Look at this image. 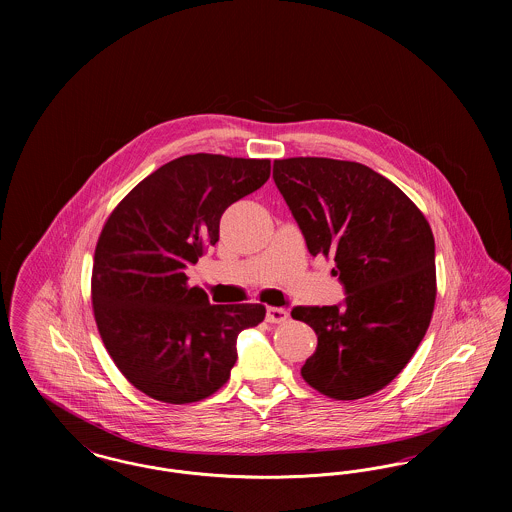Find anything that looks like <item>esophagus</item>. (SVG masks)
I'll use <instances>...</instances> for the list:
<instances>
[{
	"mask_svg": "<svg viewBox=\"0 0 512 512\" xmlns=\"http://www.w3.org/2000/svg\"><path fill=\"white\" fill-rule=\"evenodd\" d=\"M288 318H290V313L286 309H282V307H268L267 309V320L272 322V324H282Z\"/></svg>",
	"mask_w": 512,
	"mask_h": 512,
	"instance_id": "esophagus-1",
	"label": "esophagus"
}]
</instances>
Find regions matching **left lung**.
Wrapping results in <instances>:
<instances>
[{
  "label": "left lung",
  "instance_id": "8db88e82",
  "mask_svg": "<svg viewBox=\"0 0 512 512\" xmlns=\"http://www.w3.org/2000/svg\"><path fill=\"white\" fill-rule=\"evenodd\" d=\"M272 178L311 255L334 257L345 303L295 307L317 334L303 380L353 401L386 388L424 338L436 303V245L422 211L386 176L326 157L274 161Z\"/></svg>",
  "mask_w": 512,
  "mask_h": 512
}]
</instances>
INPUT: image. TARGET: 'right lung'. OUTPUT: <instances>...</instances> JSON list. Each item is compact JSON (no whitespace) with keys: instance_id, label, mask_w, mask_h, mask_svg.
I'll use <instances>...</instances> for the list:
<instances>
[{"instance_id":"right-lung-1","label":"right lung","mask_w":512,"mask_h":512,"mask_svg":"<svg viewBox=\"0 0 512 512\" xmlns=\"http://www.w3.org/2000/svg\"><path fill=\"white\" fill-rule=\"evenodd\" d=\"M268 176V159L184 155L151 172L105 222L94 317L113 363L147 397L186 405L213 395L236 365L238 334L265 320L259 303L211 305L186 268L219 242L222 213Z\"/></svg>"}]
</instances>
